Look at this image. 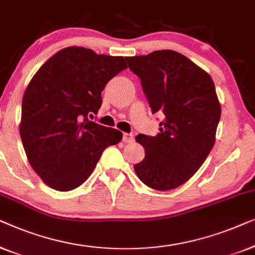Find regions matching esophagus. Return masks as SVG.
Listing matches in <instances>:
<instances>
[{
    "instance_id": "obj_1",
    "label": "esophagus",
    "mask_w": 255,
    "mask_h": 255,
    "mask_svg": "<svg viewBox=\"0 0 255 255\" xmlns=\"http://www.w3.org/2000/svg\"><path fill=\"white\" fill-rule=\"evenodd\" d=\"M123 141L125 143H132L134 142V135H132L131 132H124Z\"/></svg>"
}]
</instances>
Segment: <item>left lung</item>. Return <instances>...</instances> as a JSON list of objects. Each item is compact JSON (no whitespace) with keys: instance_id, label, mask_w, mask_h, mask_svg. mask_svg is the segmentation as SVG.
Instances as JSON below:
<instances>
[{"instance_id":"8db88e82","label":"left lung","mask_w":255,"mask_h":255,"mask_svg":"<svg viewBox=\"0 0 255 255\" xmlns=\"http://www.w3.org/2000/svg\"><path fill=\"white\" fill-rule=\"evenodd\" d=\"M126 60L141 80L152 114L164 117L156 136L135 137L145 156L134 170L150 188L174 189L194 175L215 144L221 119L215 84L193 61L170 49Z\"/></svg>"}]
</instances>
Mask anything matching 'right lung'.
Segmentation results:
<instances>
[{
  "label": "right lung",
  "instance_id": "obj_1",
  "mask_svg": "<svg viewBox=\"0 0 255 255\" xmlns=\"http://www.w3.org/2000/svg\"><path fill=\"white\" fill-rule=\"evenodd\" d=\"M127 68L124 56L97 54L84 47L63 48L42 64L21 103L20 138L31 166L60 192L90 177L107 146L123 132L89 120L102 106V91Z\"/></svg>",
  "mask_w": 255,
  "mask_h": 255
}]
</instances>
